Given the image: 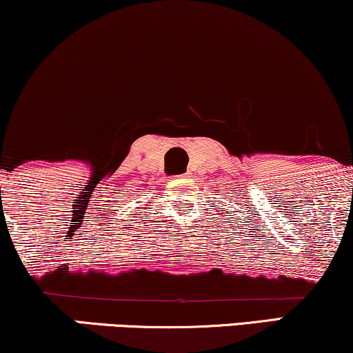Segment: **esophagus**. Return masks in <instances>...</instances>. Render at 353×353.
Wrapping results in <instances>:
<instances>
[{"label":"esophagus","instance_id":"34e87169","mask_svg":"<svg viewBox=\"0 0 353 353\" xmlns=\"http://www.w3.org/2000/svg\"><path fill=\"white\" fill-rule=\"evenodd\" d=\"M188 178H190V173H185V175H180V176H178V180H180V181H185V180H188Z\"/></svg>","mask_w":353,"mask_h":353}]
</instances>
